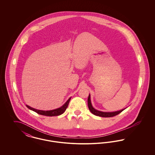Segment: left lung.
<instances>
[{
	"instance_id": "1",
	"label": "left lung",
	"mask_w": 155,
	"mask_h": 155,
	"mask_svg": "<svg viewBox=\"0 0 155 155\" xmlns=\"http://www.w3.org/2000/svg\"><path fill=\"white\" fill-rule=\"evenodd\" d=\"M88 108L90 111L94 115L99 116V117H111L115 116L116 115L120 113L121 111L125 110V109H123L120 110L116 111H112V112H106V111H102L97 110L95 109L92 105L91 101V95L90 94L89 95L88 97Z\"/></svg>"
}]
</instances>
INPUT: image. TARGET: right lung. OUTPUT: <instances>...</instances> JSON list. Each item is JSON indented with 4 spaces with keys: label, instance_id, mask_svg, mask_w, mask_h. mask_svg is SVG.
I'll use <instances>...</instances> for the list:
<instances>
[{
    "label": "right lung",
    "instance_id": "obj_1",
    "mask_svg": "<svg viewBox=\"0 0 155 155\" xmlns=\"http://www.w3.org/2000/svg\"><path fill=\"white\" fill-rule=\"evenodd\" d=\"M71 97H70L67 101L66 102L64 103L62 106H61L60 107L58 108V109L52 110L45 111L38 110V109H34V108H32V107H30V106H28L27 104H26V106L30 110L34 111L37 113L38 114H41V115H44V116H56L61 115V114H63L66 111L67 107H68V103L70 102V101L71 99Z\"/></svg>",
    "mask_w": 155,
    "mask_h": 155
}]
</instances>
